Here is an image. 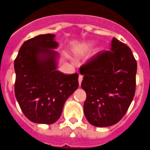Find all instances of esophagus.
Here are the masks:
<instances>
[{
  "label": "esophagus",
  "mask_w": 150,
  "mask_h": 150,
  "mask_svg": "<svg viewBox=\"0 0 150 150\" xmlns=\"http://www.w3.org/2000/svg\"><path fill=\"white\" fill-rule=\"evenodd\" d=\"M83 80V76L82 75H79V86H81V81H82Z\"/></svg>",
  "instance_id": "1"
}]
</instances>
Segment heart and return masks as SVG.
<instances>
[{"instance_id": "1", "label": "heart", "mask_w": 150, "mask_h": 150, "mask_svg": "<svg viewBox=\"0 0 150 150\" xmlns=\"http://www.w3.org/2000/svg\"><path fill=\"white\" fill-rule=\"evenodd\" d=\"M92 46V44L91 43H87V44H82L81 46H80L78 49V50H87L88 48H90Z\"/></svg>"}]
</instances>
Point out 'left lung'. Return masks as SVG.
<instances>
[{"mask_svg":"<svg viewBox=\"0 0 150 150\" xmlns=\"http://www.w3.org/2000/svg\"><path fill=\"white\" fill-rule=\"evenodd\" d=\"M87 93L84 112L90 124L109 127L129 108L136 89L137 61L125 44L113 38L111 49L102 51L80 68Z\"/></svg>","mask_w":150,"mask_h":150,"instance_id":"8db88e82","label":"left lung"}]
</instances>
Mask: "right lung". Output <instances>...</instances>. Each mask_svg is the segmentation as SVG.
<instances>
[{
    "label": "right lung",
    "instance_id": "add662e5",
    "mask_svg": "<svg viewBox=\"0 0 150 150\" xmlns=\"http://www.w3.org/2000/svg\"><path fill=\"white\" fill-rule=\"evenodd\" d=\"M55 35H40L25 41L14 61L15 95L31 122L51 125L61 116L66 100L79 88V75L57 69Z\"/></svg>",
    "mask_w": 150,
    "mask_h": 150
}]
</instances>
